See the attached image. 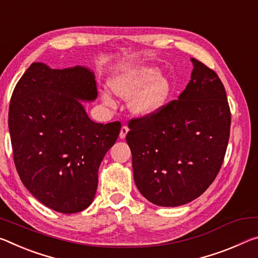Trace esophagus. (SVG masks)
I'll return each mask as SVG.
<instances>
[{
	"label": "esophagus",
	"instance_id": "34e87169",
	"mask_svg": "<svg viewBox=\"0 0 258 258\" xmlns=\"http://www.w3.org/2000/svg\"><path fill=\"white\" fill-rule=\"evenodd\" d=\"M128 133V127L126 125H124V126H121V128H120V133H119V138L120 139H125V137H126V134Z\"/></svg>",
	"mask_w": 258,
	"mask_h": 258
}]
</instances>
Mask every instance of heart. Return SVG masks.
<instances>
[{
    "mask_svg": "<svg viewBox=\"0 0 258 258\" xmlns=\"http://www.w3.org/2000/svg\"><path fill=\"white\" fill-rule=\"evenodd\" d=\"M109 87L120 97H131L130 108L137 116L147 117L156 113L166 104L172 92L170 80L159 76L156 67H140L113 76ZM102 101L108 107H114V101L109 93H102Z\"/></svg>",
    "mask_w": 258,
    "mask_h": 258,
    "instance_id": "heart-1",
    "label": "heart"
}]
</instances>
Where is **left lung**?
Instances as JSON below:
<instances>
[{
	"label": "left lung",
	"instance_id": "obj_1",
	"mask_svg": "<svg viewBox=\"0 0 258 258\" xmlns=\"http://www.w3.org/2000/svg\"><path fill=\"white\" fill-rule=\"evenodd\" d=\"M190 60V80L178 100L131 120L126 136L138 189L161 207L182 206L203 194L217 177L230 139L223 83L207 65Z\"/></svg>",
	"mask_w": 258,
	"mask_h": 258
}]
</instances>
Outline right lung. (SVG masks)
Segmentation results:
<instances>
[{"label": "right lung", "mask_w": 258, "mask_h": 258, "mask_svg": "<svg viewBox=\"0 0 258 258\" xmlns=\"http://www.w3.org/2000/svg\"><path fill=\"white\" fill-rule=\"evenodd\" d=\"M96 96L89 69L58 70L43 63H32L12 93L9 131L20 180L62 214L91 206L102 159L119 136V121L103 125L88 117L80 101Z\"/></svg>", "instance_id": "add662e5"}]
</instances>
